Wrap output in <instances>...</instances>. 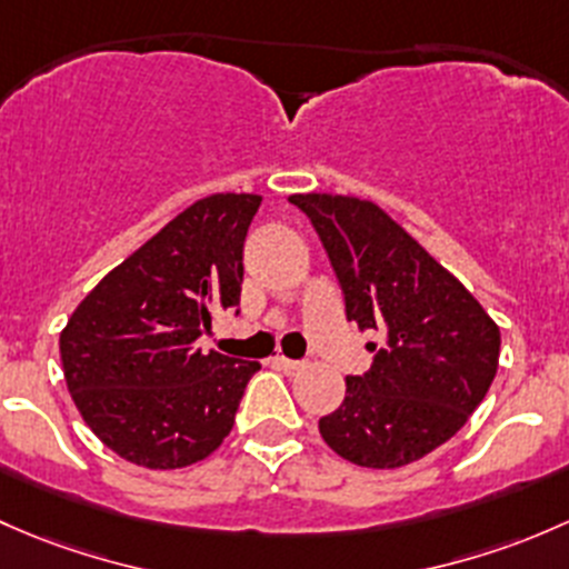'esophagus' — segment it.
<instances>
[{
  "label": "esophagus",
  "mask_w": 569,
  "mask_h": 569,
  "mask_svg": "<svg viewBox=\"0 0 569 569\" xmlns=\"http://www.w3.org/2000/svg\"><path fill=\"white\" fill-rule=\"evenodd\" d=\"M273 365H277L279 370L287 375H298L303 370V361H292V359H287V356H277V359H273Z\"/></svg>",
  "instance_id": "1"
}]
</instances>
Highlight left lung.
Segmentation results:
<instances>
[{"instance_id": "8db88e82", "label": "left lung", "mask_w": 569, "mask_h": 569, "mask_svg": "<svg viewBox=\"0 0 569 569\" xmlns=\"http://www.w3.org/2000/svg\"><path fill=\"white\" fill-rule=\"evenodd\" d=\"M309 216L359 328L386 345L320 436L361 468H402L447 443L485 400L501 331L482 303L380 204L345 194H292ZM375 350V342H372Z\"/></svg>"}]
</instances>
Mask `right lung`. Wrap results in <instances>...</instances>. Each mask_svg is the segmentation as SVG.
<instances>
[{"mask_svg":"<svg viewBox=\"0 0 569 569\" xmlns=\"http://www.w3.org/2000/svg\"><path fill=\"white\" fill-rule=\"evenodd\" d=\"M260 194H210L111 268L60 331L81 419L114 455L150 471L221 447L260 361L197 348L216 312L236 309L243 241Z\"/></svg>","mask_w":569,"mask_h":569,"instance_id":"add662e5","label":"right lung"}]
</instances>
